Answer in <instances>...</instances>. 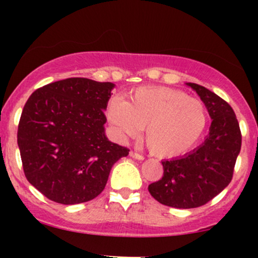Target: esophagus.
<instances>
[{
	"label": "esophagus",
	"mask_w": 258,
	"mask_h": 258,
	"mask_svg": "<svg viewBox=\"0 0 258 258\" xmlns=\"http://www.w3.org/2000/svg\"><path fill=\"white\" fill-rule=\"evenodd\" d=\"M130 156H131V158H133V159H136V160H139V161H141V160H144L143 155H141V154L135 153V152L130 153Z\"/></svg>",
	"instance_id": "34e87169"
}]
</instances>
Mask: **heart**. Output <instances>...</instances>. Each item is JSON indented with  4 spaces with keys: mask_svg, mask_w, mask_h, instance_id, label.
Segmentation results:
<instances>
[{
    "mask_svg": "<svg viewBox=\"0 0 258 258\" xmlns=\"http://www.w3.org/2000/svg\"><path fill=\"white\" fill-rule=\"evenodd\" d=\"M106 117L121 138H136L146 127V142L160 158H177L197 146L209 122L206 105L179 90L139 87L128 99L112 97Z\"/></svg>",
    "mask_w": 258,
    "mask_h": 258,
    "instance_id": "obj_1",
    "label": "heart"
}]
</instances>
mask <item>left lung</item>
<instances>
[{"mask_svg":"<svg viewBox=\"0 0 258 258\" xmlns=\"http://www.w3.org/2000/svg\"><path fill=\"white\" fill-rule=\"evenodd\" d=\"M209 111L212 122L201 146L179 158L164 160V176L148 186L162 205L194 209L205 205L229 184L240 153L241 133L226 100L203 86L188 82Z\"/></svg>","mask_w":258,"mask_h":258,"instance_id":"left-lung-1","label":"left lung"}]
</instances>
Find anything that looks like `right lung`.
I'll return each mask as SVG.
<instances>
[{
  "label": "right lung",
  "instance_id": "1",
  "mask_svg": "<svg viewBox=\"0 0 258 258\" xmlns=\"http://www.w3.org/2000/svg\"><path fill=\"white\" fill-rule=\"evenodd\" d=\"M111 82L70 78L38 88L25 103L18 147L26 179L49 200L75 205L94 199L112 165L130 150L105 136Z\"/></svg>",
  "mask_w": 258,
  "mask_h": 258
}]
</instances>
